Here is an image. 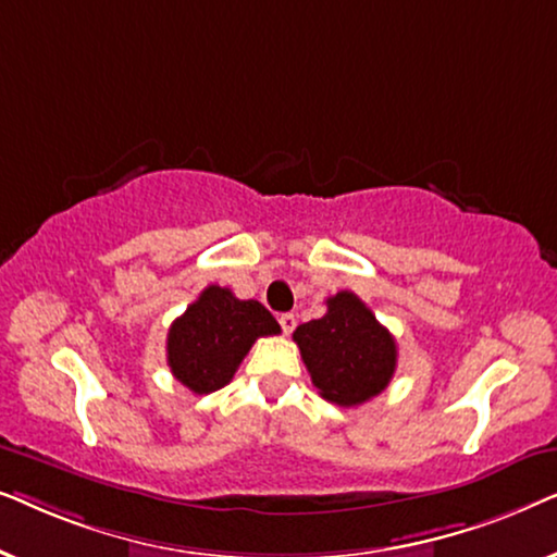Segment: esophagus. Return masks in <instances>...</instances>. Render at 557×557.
<instances>
[{
  "label": "esophagus",
  "mask_w": 557,
  "mask_h": 557,
  "mask_svg": "<svg viewBox=\"0 0 557 557\" xmlns=\"http://www.w3.org/2000/svg\"><path fill=\"white\" fill-rule=\"evenodd\" d=\"M278 324H281V330H284V334H292L294 326H296V317L294 314H281Z\"/></svg>",
  "instance_id": "1"
}]
</instances>
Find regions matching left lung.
I'll list each match as a JSON object with an SVG mask.
<instances>
[{"instance_id":"8db88e82","label":"left lung","mask_w":557,"mask_h":557,"mask_svg":"<svg viewBox=\"0 0 557 557\" xmlns=\"http://www.w3.org/2000/svg\"><path fill=\"white\" fill-rule=\"evenodd\" d=\"M294 342L319 395L345 408L383 393L398 364L393 334L352 292L330 296L326 314L296 326Z\"/></svg>"}]
</instances>
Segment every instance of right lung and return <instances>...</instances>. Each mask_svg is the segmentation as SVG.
<instances>
[{
    "mask_svg": "<svg viewBox=\"0 0 557 557\" xmlns=\"http://www.w3.org/2000/svg\"><path fill=\"white\" fill-rule=\"evenodd\" d=\"M281 326L261 301H243L231 288L208 286L166 334V364L195 395L227 385L258 337Z\"/></svg>",
    "mask_w": 557,
    "mask_h": 557,
    "instance_id": "add662e5",
    "label": "right lung"
}]
</instances>
